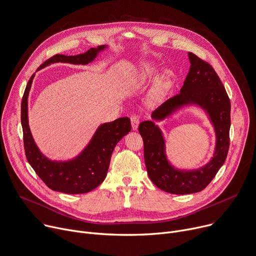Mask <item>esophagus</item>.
I'll use <instances>...</instances> for the list:
<instances>
[{"label": "esophagus", "instance_id": "1", "mask_svg": "<svg viewBox=\"0 0 256 256\" xmlns=\"http://www.w3.org/2000/svg\"><path fill=\"white\" fill-rule=\"evenodd\" d=\"M130 122H132V128L134 130H138V124H140V120H138V118L136 115H132L130 116Z\"/></svg>", "mask_w": 256, "mask_h": 256}]
</instances>
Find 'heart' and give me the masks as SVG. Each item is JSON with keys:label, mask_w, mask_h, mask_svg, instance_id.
Masks as SVG:
<instances>
[{"label": "heart", "mask_w": 256, "mask_h": 256, "mask_svg": "<svg viewBox=\"0 0 256 256\" xmlns=\"http://www.w3.org/2000/svg\"><path fill=\"white\" fill-rule=\"evenodd\" d=\"M156 76V70L149 65H146L142 68V70L138 74V84H148L150 80H152ZM170 88V80L168 78H158L154 84L153 88V96L156 99H160L166 95V92Z\"/></svg>", "instance_id": "b5f03b06"}]
</instances>
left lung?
Here are the masks:
<instances>
[{
  "label": "left lung",
  "instance_id": "1",
  "mask_svg": "<svg viewBox=\"0 0 256 256\" xmlns=\"http://www.w3.org/2000/svg\"><path fill=\"white\" fill-rule=\"evenodd\" d=\"M191 63L180 94L168 99L151 118L155 121L165 119L187 104H197L208 115L216 132L217 142L214 157L198 170L176 169L168 161L165 140L154 122L146 120L138 126L144 141V158L150 180L156 187L170 194H192L205 189L224 164L230 146V102L226 88L212 66L189 53Z\"/></svg>",
  "mask_w": 256,
  "mask_h": 256
}]
</instances>
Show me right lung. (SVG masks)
Masks as SVG:
<instances>
[{
  "label": "right lung",
  "mask_w": 256,
  "mask_h": 256,
  "mask_svg": "<svg viewBox=\"0 0 256 256\" xmlns=\"http://www.w3.org/2000/svg\"><path fill=\"white\" fill-rule=\"evenodd\" d=\"M107 46L90 48L84 54L66 56L57 54L40 66V69L52 63L63 62L86 65L94 61ZM34 74L30 78L21 102V124L23 143L28 164L40 180L53 191L66 194H84L96 189L105 180L111 154L122 138L130 132L128 118H122L101 124L90 138L88 146L74 159L56 161L46 157L38 148L28 126V99Z\"/></svg>",
  "instance_id": "add662e5"
}]
</instances>
